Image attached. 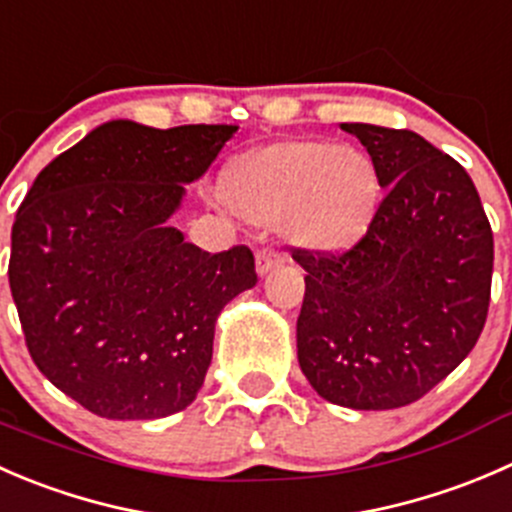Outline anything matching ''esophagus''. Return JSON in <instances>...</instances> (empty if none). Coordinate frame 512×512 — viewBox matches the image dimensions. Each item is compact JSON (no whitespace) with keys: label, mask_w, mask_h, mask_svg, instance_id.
<instances>
[{"label":"esophagus","mask_w":512,"mask_h":512,"mask_svg":"<svg viewBox=\"0 0 512 512\" xmlns=\"http://www.w3.org/2000/svg\"><path fill=\"white\" fill-rule=\"evenodd\" d=\"M283 263L281 254H276L273 249H261L256 251V273L258 276H266L268 271H273V268H278Z\"/></svg>","instance_id":"esophagus-1"}]
</instances>
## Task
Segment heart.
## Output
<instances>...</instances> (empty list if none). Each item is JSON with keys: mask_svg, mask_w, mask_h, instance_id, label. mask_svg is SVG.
Instances as JSON below:
<instances>
[{"mask_svg": "<svg viewBox=\"0 0 512 512\" xmlns=\"http://www.w3.org/2000/svg\"><path fill=\"white\" fill-rule=\"evenodd\" d=\"M221 194L244 219L281 221L298 244L338 251L371 229L381 204V174L358 146L276 141L239 156L224 171Z\"/></svg>", "mask_w": 512, "mask_h": 512, "instance_id": "heart-1", "label": "heart"}]
</instances>
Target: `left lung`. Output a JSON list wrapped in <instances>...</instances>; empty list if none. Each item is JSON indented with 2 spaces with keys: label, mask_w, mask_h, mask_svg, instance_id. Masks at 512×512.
I'll list each match as a JSON object with an SVG mask.
<instances>
[{
  "label": "left lung",
  "mask_w": 512,
  "mask_h": 512,
  "mask_svg": "<svg viewBox=\"0 0 512 512\" xmlns=\"http://www.w3.org/2000/svg\"><path fill=\"white\" fill-rule=\"evenodd\" d=\"M386 189L341 256L296 251L306 296L298 363L313 391L353 411L423 398L473 351L493 278V231L468 171L408 129L341 124Z\"/></svg>",
  "instance_id": "left-lung-1"
}]
</instances>
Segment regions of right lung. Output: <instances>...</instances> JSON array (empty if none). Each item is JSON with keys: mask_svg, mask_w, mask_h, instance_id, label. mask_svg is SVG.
Here are the masks:
<instances>
[{"mask_svg": "<svg viewBox=\"0 0 512 512\" xmlns=\"http://www.w3.org/2000/svg\"><path fill=\"white\" fill-rule=\"evenodd\" d=\"M236 124L96 126L44 166L12 226L9 288L39 371L86 411L151 421L191 406L219 313L254 254H209L169 224Z\"/></svg>", "mask_w": 512, "mask_h": 512, "instance_id": "right-lung-1", "label": "right lung"}]
</instances>
